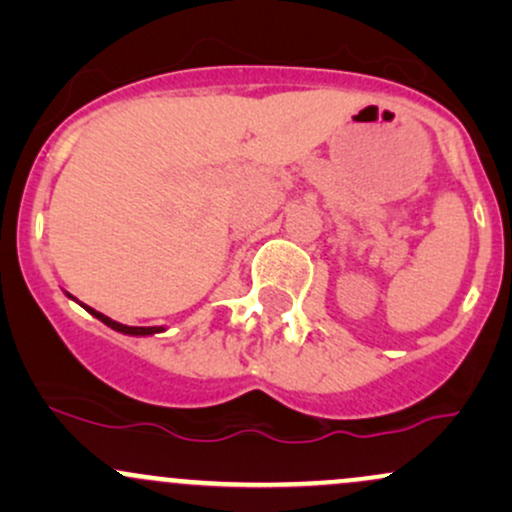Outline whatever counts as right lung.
Returning <instances> with one entry per match:
<instances>
[{
	"mask_svg": "<svg viewBox=\"0 0 512 512\" xmlns=\"http://www.w3.org/2000/svg\"><path fill=\"white\" fill-rule=\"evenodd\" d=\"M84 308H86V305H84ZM86 310H88V313H91V315H96L101 322H105V325L113 327V330L122 332V334H154V332H161V327H127V325H120V322L110 320L108 315L98 313V310H93V308H86Z\"/></svg>",
	"mask_w": 512,
	"mask_h": 512,
	"instance_id": "obj_1",
	"label": "right lung"
}]
</instances>
